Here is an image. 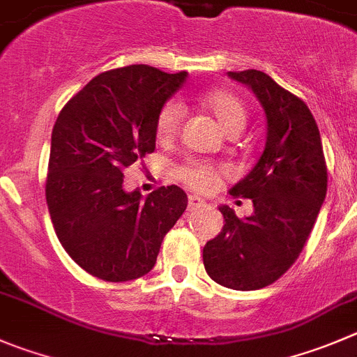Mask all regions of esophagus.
<instances>
[{
	"instance_id": "obj_1",
	"label": "esophagus",
	"mask_w": 357,
	"mask_h": 357,
	"mask_svg": "<svg viewBox=\"0 0 357 357\" xmlns=\"http://www.w3.org/2000/svg\"><path fill=\"white\" fill-rule=\"evenodd\" d=\"M189 208L191 210H196V208H202V206H206V203L203 202L202 198H198V196H189Z\"/></svg>"
}]
</instances>
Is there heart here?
<instances>
[{
	"instance_id": "b5f03b06",
	"label": "heart",
	"mask_w": 357,
	"mask_h": 357,
	"mask_svg": "<svg viewBox=\"0 0 357 357\" xmlns=\"http://www.w3.org/2000/svg\"><path fill=\"white\" fill-rule=\"evenodd\" d=\"M203 105L217 119L219 126L227 135L242 133L247 124V108L240 98L231 93H226V91H215L203 98ZM182 115H184V110L178 101H168L161 108L158 122H155V135L159 140H169L175 137L181 128ZM178 175L185 184L198 191H208L217 182L215 169L203 162H192V165L184 166L178 169Z\"/></svg>"
}]
</instances>
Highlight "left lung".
<instances>
[{
  "label": "left lung",
  "mask_w": 357,
  "mask_h": 357,
  "mask_svg": "<svg viewBox=\"0 0 357 357\" xmlns=\"http://www.w3.org/2000/svg\"><path fill=\"white\" fill-rule=\"evenodd\" d=\"M249 87L266 115V144L254 168L229 189L252 199L238 219L220 205L222 231L203 247V264L217 284L254 291L282 277L303 250L328 189L324 154L307 105L257 70L227 71Z\"/></svg>",
  "instance_id": "1"
}]
</instances>
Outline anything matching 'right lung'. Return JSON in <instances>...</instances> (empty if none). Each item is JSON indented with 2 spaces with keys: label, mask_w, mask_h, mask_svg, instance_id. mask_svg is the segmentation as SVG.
I'll list each match as a JSON object with an SVG mask.
<instances>
[{
  "label": "right lung",
  "mask_w": 357,
  "mask_h": 357,
  "mask_svg": "<svg viewBox=\"0 0 357 357\" xmlns=\"http://www.w3.org/2000/svg\"><path fill=\"white\" fill-rule=\"evenodd\" d=\"M188 71L131 64L98 75L61 110L50 138L47 205L71 259L101 280L154 268L162 238L188 206L176 185L126 192L124 169L155 149V122Z\"/></svg>",
  "instance_id": "right-lung-1"
}]
</instances>
